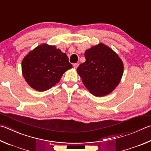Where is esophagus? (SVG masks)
Returning <instances> with one entry per match:
<instances>
[{
  "instance_id": "obj_1",
  "label": "esophagus",
  "mask_w": 151,
  "mask_h": 151,
  "mask_svg": "<svg viewBox=\"0 0 151 151\" xmlns=\"http://www.w3.org/2000/svg\"><path fill=\"white\" fill-rule=\"evenodd\" d=\"M73 67L75 68H76L78 67V63H74L73 64Z\"/></svg>"
}]
</instances>
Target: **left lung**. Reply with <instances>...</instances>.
<instances>
[{
	"mask_svg": "<svg viewBox=\"0 0 151 151\" xmlns=\"http://www.w3.org/2000/svg\"><path fill=\"white\" fill-rule=\"evenodd\" d=\"M86 61L77 72L90 92L96 96L109 94L121 81L123 65L118 55L108 46L100 43L85 51Z\"/></svg>",
	"mask_w": 151,
	"mask_h": 151,
	"instance_id": "8db88e82",
	"label": "left lung"
}]
</instances>
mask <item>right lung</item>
<instances>
[{"instance_id": "1", "label": "right lung", "mask_w": 151, "mask_h": 151, "mask_svg": "<svg viewBox=\"0 0 151 151\" xmlns=\"http://www.w3.org/2000/svg\"><path fill=\"white\" fill-rule=\"evenodd\" d=\"M73 67L67 55L55 46L40 45L22 61L23 76L33 88L45 91L58 83L65 71Z\"/></svg>"}]
</instances>
